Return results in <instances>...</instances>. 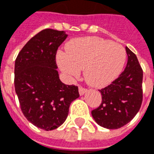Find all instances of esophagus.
Returning <instances> with one entry per match:
<instances>
[{
    "mask_svg": "<svg viewBox=\"0 0 154 154\" xmlns=\"http://www.w3.org/2000/svg\"><path fill=\"white\" fill-rule=\"evenodd\" d=\"M86 92H87L86 88H83V87L81 86L79 87V95H80V96L84 95Z\"/></svg>",
    "mask_w": 154,
    "mask_h": 154,
    "instance_id": "esophagus-1",
    "label": "esophagus"
}]
</instances>
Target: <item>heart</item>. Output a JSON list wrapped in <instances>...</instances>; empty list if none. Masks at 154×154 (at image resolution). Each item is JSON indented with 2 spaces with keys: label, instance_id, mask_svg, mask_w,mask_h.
Returning <instances> with one entry per match:
<instances>
[{
  "label": "heart",
  "instance_id": "b5f03b06",
  "mask_svg": "<svg viewBox=\"0 0 154 154\" xmlns=\"http://www.w3.org/2000/svg\"><path fill=\"white\" fill-rule=\"evenodd\" d=\"M66 53L59 52L57 64L65 75L73 79L84 70V78L93 87L110 84L122 71L126 52L120 44L96 36L78 38L66 45Z\"/></svg>",
  "mask_w": 154,
  "mask_h": 154
}]
</instances>
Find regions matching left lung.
<instances>
[{
	"label": "left lung",
	"mask_w": 154,
	"mask_h": 154,
	"mask_svg": "<svg viewBox=\"0 0 154 154\" xmlns=\"http://www.w3.org/2000/svg\"><path fill=\"white\" fill-rule=\"evenodd\" d=\"M128 63L118 78L99 90L102 101L92 111L93 119L100 127L118 129L136 116L143 99V70L136 54L126 47Z\"/></svg>",
	"instance_id": "obj_1"
}]
</instances>
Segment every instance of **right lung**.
Wrapping results in <instances>:
<instances>
[{
  "label": "right lung",
  "instance_id": "1",
  "mask_svg": "<svg viewBox=\"0 0 154 154\" xmlns=\"http://www.w3.org/2000/svg\"><path fill=\"white\" fill-rule=\"evenodd\" d=\"M67 34L45 29L19 52L14 66V88L21 109L29 122L45 131L66 121L71 102L79 97L78 87L66 85L57 70V50Z\"/></svg>",
  "mask_w": 154,
  "mask_h": 154
}]
</instances>
